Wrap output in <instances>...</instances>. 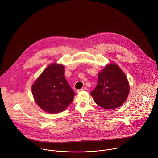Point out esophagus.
<instances>
[{"label":"esophagus","mask_w":158,"mask_h":158,"mask_svg":"<svg viewBox=\"0 0 158 158\" xmlns=\"http://www.w3.org/2000/svg\"><path fill=\"white\" fill-rule=\"evenodd\" d=\"M87 89V87H82L81 89H79V90H77V91H76V93H79V92H81V91H85V90Z\"/></svg>","instance_id":"esophagus-1"}]
</instances>
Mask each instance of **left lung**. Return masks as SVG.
Instances as JSON below:
<instances>
[{"label":"left lung","mask_w":158,"mask_h":158,"mask_svg":"<svg viewBox=\"0 0 158 158\" xmlns=\"http://www.w3.org/2000/svg\"><path fill=\"white\" fill-rule=\"evenodd\" d=\"M129 91V84L123 71L116 64L110 63L98 74V84L91 94L98 106L113 109L125 102Z\"/></svg>","instance_id":"8db88e82"}]
</instances>
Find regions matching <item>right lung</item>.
<instances>
[{"instance_id": "obj_1", "label": "right lung", "mask_w": 158, "mask_h": 158, "mask_svg": "<svg viewBox=\"0 0 158 158\" xmlns=\"http://www.w3.org/2000/svg\"><path fill=\"white\" fill-rule=\"evenodd\" d=\"M64 69L62 64H50L32 86L35 102L46 112L59 113L73 101L75 92L65 78Z\"/></svg>"}]
</instances>
